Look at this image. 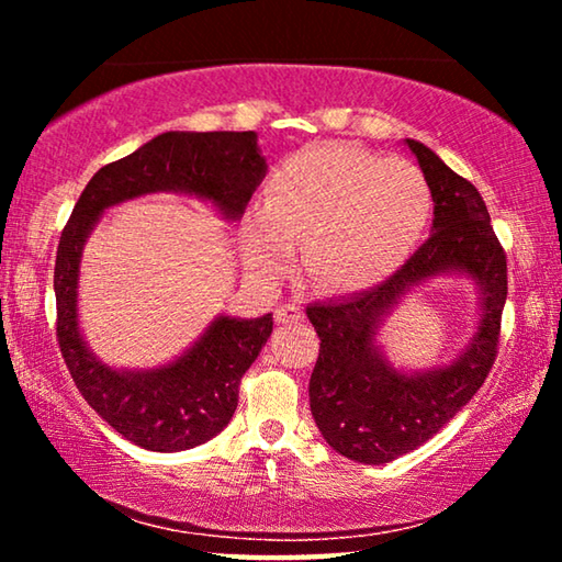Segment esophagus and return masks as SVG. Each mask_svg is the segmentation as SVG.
Instances as JSON below:
<instances>
[{
  "mask_svg": "<svg viewBox=\"0 0 562 562\" xmlns=\"http://www.w3.org/2000/svg\"><path fill=\"white\" fill-rule=\"evenodd\" d=\"M302 310L297 302H288V304H280L278 310H274V319L280 322V325H297L302 319Z\"/></svg>",
  "mask_w": 562,
  "mask_h": 562,
  "instance_id": "1",
  "label": "esophagus"
}]
</instances>
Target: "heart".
<instances>
[{
    "label": "heart",
    "instance_id": "b5f03b06",
    "mask_svg": "<svg viewBox=\"0 0 562 562\" xmlns=\"http://www.w3.org/2000/svg\"><path fill=\"white\" fill-rule=\"evenodd\" d=\"M431 211L429 180L408 160L345 144L307 146L274 170L268 203L247 221L250 258L280 278L300 245L315 288H374L416 252Z\"/></svg>",
    "mask_w": 562,
    "mask_h": 562
}]
</instances>
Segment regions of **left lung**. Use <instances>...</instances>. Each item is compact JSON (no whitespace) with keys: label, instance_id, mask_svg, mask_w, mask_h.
Listing matches in <instances>:
<instances>
[{"label":"left lung","instance_id":"1","mask_svg":"<svg viewBox=\"0 0 562 562\" xmlns=\"http://www.w3.org/2000/svg\"><path fill=\"white\" fill-rule=\"evenodd\" d=\"M434 198V235L382 284L347 300L307 304L319 337L310 376V408L337 453L357 463H389L431 439L486 382L498 355L508 294L506 250L471 180L418 140L406 138ZM439 271H463L482 294L480 331L449 366L396 368L375 345V327L397 297Z\"/></svg>","mask_w":562,"mask_h":562}]
</instances>
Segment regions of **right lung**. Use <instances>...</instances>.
Wrapping results in <instances>:
<instances>
[{"mask_svg":"<svg viewBox=\"0 0 562 562\" xmlns=\"http://www.w3.org/2000/svg\"><path fill=\"white\" fill-rule=\"evenodd\" d=\"M255 131L160 133L136 154L103 166L66 223L54 265L56 339L81 396L123 439L148 451H186L211 441L231 422L240 379L272 331V315L217 317L186 355L150 369H116L83 345L76 319L81 247L109 205L178 190L240 217L265 178Z\"/></svg>","mask_w":562,"mask_h":562,"instance_id":"add662e5","label":"right lung"}]
</instances>
